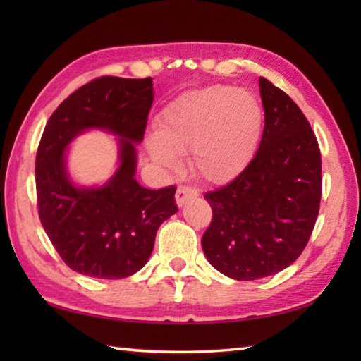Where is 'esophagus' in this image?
Masks as SVG:
<instances>
[{
	"label": "esophagus",
	"instance_id": "34e87169",
	"mask_svg": "<svg viewBox=\"0 0 361 361\" xmlns=\"http://www.w3.org/2000/svg\"><path fill=\"white\" fill-rule=\"evenodd\" d=\"M195 197H198V190L197 189L181 185V186H178V189H176L175 200H176V204L183 206L186 202L192 200V198H195Z\"/></svg>",
	"mask_w": 361,
	"mask_h": 361
}]
</instances>
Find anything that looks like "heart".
Instances as JSON below:
<instances>
[{"label": "heart", "mask_w": 361, "mask_h": 361, "mask_svg": "<svg viewBox=\"0 0 361 361\" xmlns=\"http://www.w3.org/2000/svg\"><path fill=\"white\" fill-rule=\"evenodd\" d=\"M264 111L255 94L234 87L216 85L188 91L161 113L158 137L149 149L161 166H176L173 153H190L198 176L221 185L248 166L259 145Z\"/></svg>", "instance_id": "b5f03b06"}]
</instances>
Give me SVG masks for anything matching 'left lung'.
<instances>
[{"instance_id": "1", "label": "left lung", "mask_w": 361, "mask_h": 361, "mask_svg": "<svg viewBox=\"0 0 361 361\" xmlns=\"http://www.w3.org/2000/svg\"><path fill=\"white\" fill-rule=\"evenodd\" d=\"M264 133L248 166L228 185L204 194L212 220L202 247L228 278L255 281L301 256L319 212L323 178L317 136L301 109L259 79Z\"/></svg>"}]
</instances>
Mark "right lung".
Returning a JSON list of instances; mask_svg holds the SVG:
<instances>
[{
  "instance_id": "add662e5",
  "label": "right lung",
  "mask_w": 361,
  "mask_h": 361,
  "mask_svg": "<svg viewBox=\"0 0 361 361\" xmlns=\"http://www.w3.org/2000/svg\"><path fill=\"white\" fill-rule=\"evenodd\" d=\"M152 78L102 75L57 106L35 158L38 217L63 262L80 274L122 279L147 262L159 225L178 211L176 186L153 190L135 180L136 150L153 102ZM118 134L121 164L101 188H78L67 178L64 147L87 128Z\"/></svg>"
}]
</instances>
